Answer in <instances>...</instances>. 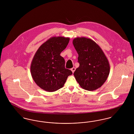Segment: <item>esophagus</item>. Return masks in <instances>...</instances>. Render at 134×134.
I'll return each mask as SVG.
<instances>
[{
  "label": "esophagus",
  "mask_w": 134,
  "mask_h": 134,
  "mask_svg": "<svg viewBox=\"0 0 134 134\" xmlns=\"http://www.w3.org/2000/svg\"><path fill=\"white\" fill-rule=\"evenodd\" d=\"M75 67H73V68H72L71 69V70L72 71V73H73L74 72V71H75Z\"/></svg>",
  "instance_id": "esophagus-1"
}]
</instances>
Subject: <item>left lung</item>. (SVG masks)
Here are the masks:
<instances>
[{"mask_svg": "<svg viewBox=\"0 0 134 134\" xmlns=\"http://www.w3.org/2000/svg\"><path fill=\"white\" fill-rule=\"evenodd\" d=\"M73 44L78 54L79 66L74 73L77 82L86 90L99 88L109 74L108 59L101 48L91 38H75Z\"/></svg>", "mask_w": 134, "mask_h": 134, "instance_id": "obj_1", "label": "left lung"}]
</instances>
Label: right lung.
I'll list each match as a JSON object with an SVG mask.
<instances>
[{
	"instance_id": "1",
	"label": "right lung",
	"mask_w": 134,
	"mask_h": 134,
	"mask_svg": "<svg viewBox=\"0 0 134 134\" xmlns=\"http://www.w3.org/2000/svg\"><path fill=\"white\" fill-rule=\"evenodd\" d=\"M69 38L53 37L41 45L36 52L31 65V73L41 88L54 92L62 88L71 70L65 68V60L60 53L68 44Z\"/></svg>"
}]
</instances>
